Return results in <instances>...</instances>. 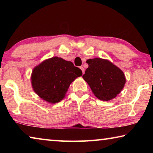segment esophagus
Returning a JSON list of instances; mask_svg holds the SVG:
<instances>
[{
    "label": "esophagus",
    "mask_w": 153,
    "mask_h": 153,
    "mask_svg": "<svg viewBox=\"0 0 153 153\" xmlns=\"http://www.w3.org/2000/svg\"><path fill=\"white\" fill-rule=\"evenodd\" d=\"M79 68L81 69V70L82 71V74H84V67H79Z\"/></svg>",
    "instance_id": "esophagus-1"
}]
</instances>
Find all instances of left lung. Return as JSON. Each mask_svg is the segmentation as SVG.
Segmentation results:
<instances>
[{"label": "left lung", "instance_id": "8db88e82", "mask_svg": "<svg viewBox=\"0 0 153 153\" xmlns=\"http://www.w3.org/2000/svg\"><path fill=\"white\" fill-rule=\"evenodd\" d=\"M88 67L82 77L98 99L109 100L122 90L126 84L123 72L110 61L100 58L87 60Z\"/></svg>", "mask_w": 153, "mask_h": 153}]
</instances>
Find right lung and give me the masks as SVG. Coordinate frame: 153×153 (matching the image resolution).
I'll return each instance as SVG.
<instances>
[{
    "label": "right lung",
    "instance_id": "add662e5",
    "mask_svg": "<svg viewBox=\"0 0 153 153\" xmlns=\"http://www.w3.org/2000/svg\"><path fill=\"white\" fill-rule=\"evenodd\" d=\"M82 71L71 61L55 56L36 67L32 74L35 92L45 100L56 103L63 99L71 83Z\"/></svg>",
    "mask_w": 153,
    "mask_h": 153
}]
</instances>
